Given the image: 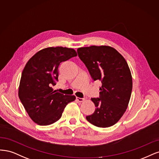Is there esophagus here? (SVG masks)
Returning <instances> with one entry per match:
<instances>
[{
    "label": "esophagus",
    "instance_id": "obj_1",
    "mask_svg": "<svg viewBox=\"0 0 159 159\" xmlns=\"http://www.w3.org/2000/svg\"><path fill=\"white\" fill-rule=\"evenodd\" d=\"M76 100H77L79 102H83L84 101V98H79V97H76Z\"/></svg>",
    "mask_w": 159,
    "mask_h": 159
}]
</instances>
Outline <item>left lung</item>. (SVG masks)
Listing matches in <instances>:
<instances>
[{"mask_svg": "<svg viewBox=\"0 0 159 159\" xmlns=\"http://www.w3.org/2000/svg\"><path fill=\"white\" fill-rule=\"evenodd\" d=\"M79 58L88 69L93 80L101 81L100 98H91L96 109L86 117L98 127L114 125L124 114L132 91V76L124 57L107 45L80 48Z\"/></svg>", "mask_w": 159, "mask_h": 159, "instance_id": "8db88e82", "label": "left lung"}]
</instances>
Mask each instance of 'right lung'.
Returning a JSON list of instances; mask_svg holds the SVG:
<instances>
[{"label": "right lung", "instance_id": "right-lung-1", "mask_svg": "<svg viewBox=\"0 0 159 159\" xmlns=\"http://www.w3.org/2000/svg\"><path fill=\"white\" fill-rule=\"evenodd\" d=\"M77 55L73 49L49 47L39 51L25 65L20 79L18 96L33 121L48 125L58 121L66 106L76 99L54 90L60 63Z\"/></svg>", "mask_w": 159, "mask_h": 159}]
</instances>
